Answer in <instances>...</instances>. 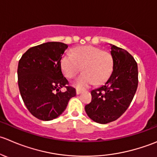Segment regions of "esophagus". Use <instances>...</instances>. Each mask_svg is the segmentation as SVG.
<instances>
[{
	"label": "esophagus",
	"instance_id": "obj_1",
	"mask_svg": "<svg viewBox=\"0 0 157 157\" xmlns=\"http://www.w3.org/2000/svg\"><path fill=\"white\" fill-rule=\"evenodd\" d=\"M82 90L79 89V88H76V94H81V93H82Z\"/></svg>",
	"mask_w": 157,
	"mask_h": 157
}]
</instances>
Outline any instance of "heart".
<instances>
[{
    "mask_svg": "<svg viewBox=\"0 0 157 157\" xmlns=\"http://www.w3.org/2000/svg\"><path fill=\"white\" fill-rule=\"evenodd\" d=\"M113 57L109 52L92 46H78L72 55L65 54L61 59V68L68 78H72L81 71L83 73L75 81L78 88L101 85L108 80L113 69Z\"/></svg>",
    "mask_w": 157,
    "mask_h": 157,
    "instance_id": "b5f03b06",
    "label": "heart"
}]
</instances>
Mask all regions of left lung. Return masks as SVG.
Wrapping results in <instances>:
<instances>
[{"label":"left lung","mask_w":157,"mask_h":157,"mask_svg":"<svg viewBox=\"0 0 157 157\" xmlns=\"http://www.w3.org/2000/svg\"><path fill=\"white\" fill-rule=\"evenodd\" d=\"M113 72L104 85L91 91L85 105L88 117L99 124L118 119L131 105L138 85L137 63L125 49L111 44Z\"/></svg>","instance_id":"obj_1"}]
</instances>
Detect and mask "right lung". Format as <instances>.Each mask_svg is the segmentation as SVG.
Returning <instances> with one entry per match:
<instances>
[{"mask_svg": "<svg viewBox=\"0 0 157 157\" xmlns=\"http://www.w3.org/2000/svg\"><path fill=\"white\" fill-rule=\"evenodd\" d=\"M68 45L48 42L29 48L19 60L18 86L26 108L42 121L56 118L76 94L64 77L61 59ZM65 87L63 93L61 88Z\"/></svg>", "mask_w": 157, "mask_h": 157, "instance_id": "1", "label": "right lung"}]
</instances>
